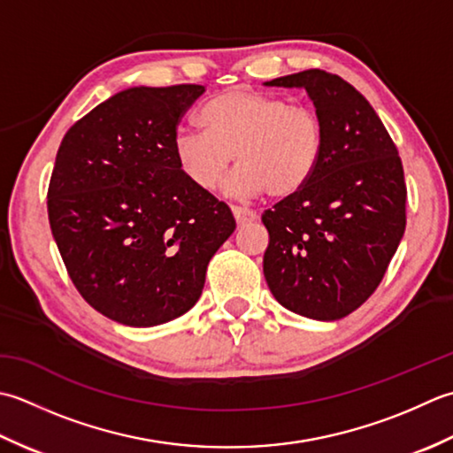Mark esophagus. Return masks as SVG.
Segmentation results:
<instances>
[{
  "mask_svg": "<svg viewBox=\"0 0 453 453\" xmlns=\"http://www.w3.org/2000/svg\"><path fill=\"white\" fill-rule=\"evenodd\" d=\"M233 215L236 219L238 225H246V223H252V220L257 219L256 211L252 209H246V207H233Z\"/></svg>",
  "mask_w": 453,
  "mask_h": 453,
  "instance_id": "1",
  "label": "esophagus"
}]
</instances>
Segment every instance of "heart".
Segmentation results:
<instances>
[{
  "mask_svg": "<svg viewBox=\"0 0 453 453\" xmlns=\"http://www.w3.org/2000/svg\"><path fill=\"white\" fill-rule=\"evenodd\" d=\"M203 131H178L173 154L183 175L213 191L233 164L230 191L240 197L267 191L291 197L315 178L325 154V127L317 111L252 89H230L207 101Z\"/></svg>",
  "mask_w": 453,
  "mask_h": 453,
  "instance_id": "heart-1",
  "label": "heart"
}]
</instances>
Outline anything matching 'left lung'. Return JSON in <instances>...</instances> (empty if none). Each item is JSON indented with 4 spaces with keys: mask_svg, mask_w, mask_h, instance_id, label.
Listing matches in <instances>:
<instances>
[{
    "mask_svg": "<svg viewBox=\"0 0 453 453\" xmlns=\"http://www.w3.org/2000/svg\"><path fill=\"white\" fill-rule=\"evenodd\" d=\"M265 86L307 89L325 127L315 178L262 215L267 288L301 317L344 319L372 297L404 234L403 162L373 107L336 73L312 68Z\"/></svg>",
    "mask_w": 453,
    "mask_h": 453,
    "instance_id": "1",
    "label": "left lung"
}]
</instances>
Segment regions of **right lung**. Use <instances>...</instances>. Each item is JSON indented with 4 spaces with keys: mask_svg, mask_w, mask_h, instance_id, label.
<instances>
[{
    "mask_svg": "<svg viewBox=\"0 0 453 453\" xmlns=\"http://www.w3.org/2000/svg\"><path fill=\"white\" fill-rule=\"evenodd\" d=\"M203 91H119L60 142L46 196L52 236L81 297L121 325L156 326L188 312L236 228L226 203L175 162L178 123Z\"/></svg>",
    "mask_w": 453,
    "mask_h": 453,
    "instance_id": "1",
    "label": "right lung"
}]
</instances>
